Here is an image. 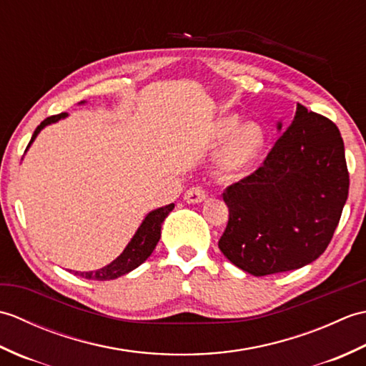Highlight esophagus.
<instances>
[{"instance_id":"1","label":"esophagus","mask_w":366,"mask_h":366,"mask_svg":"<svg viewBox=\"0 0 366 366\" xmlns=\"http://www.w3.org/2000/svg\"><path fill=\"white\" fill-rule=\"evenodd\" d=\"M206 197H207L206 190L201 187V185H195V187H190L187 192H185L184 198L187 203L195 204V203H201V201L206 199Z\"/></svg>"}]
</instances>
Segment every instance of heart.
<instances>
[{
  "mask_svg": "<svg viewBox=\"0 0 366 366\" xmlns=\"http://www.w3.org/2000/svg\"><path fill=\"white\" fill-rule=\"evenodd\" d=\"M237 127V121L229 119L223 124V135H231L232 132ZM264 142L262 132L258 126H253V124H248V126H244L242 129H239L236 132V135L232 137L231 143L228 146L227 151V157H224V162L229 168H240L247 165L250 162L256 152L261 149Z\"/></svg>",
  "mask_w": 366,
  "mask_h": 366,
  "instance_id": "1",
  "label": "heart"
}]
</instances>
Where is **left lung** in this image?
I'll list each match as a JSON object with an SVG mask.
<instances>
[{"instance_id":"left-lung-1","label":"left lung","mask_w":366,"mask_h":366,"mask_svg":"<svg viewBox=\"0 0 366 366\" xmlns=\"http://www.w3.org/2000/svg\"><path fill=\"white\" fill-rule=\"evenodd\" d=\"M347 192L338 127L297 105L290 129L261 167L224 189L229 217L219 248L254 277L300 269L330 244Z\"/></svg>"}]
</instances>
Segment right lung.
Wrapping results in <instances>:
<instances>
[{
    "instance_id": "obj_1",
    "label": "right lung",
    "mask_w": 366,
    "mask_h": 366,
    "mask_svg": "<svg viewBox=\"0 0 366 366\" xmlns=\"http://www.w3.org/2000/svg\"><path fill=\"white\" fill-rule=\"evenodd\" d=\"M64 116L66 113H59V114L49 116V118L44 119L34 130L29 144L33 143L36 135L41 132V129L46 126V124L56 122L58 119L64 118ZM173 207L174 204H168L165 207L157 209V211H152L151 214H147L144 222L142 223V227H139L138 231L135 232L134 239H132L129 245L126 247V250H124L112 264H108V266L94 272H75V275H80L88 280H97V282H105V280H114L121 275H126L127 272L138 267L139 264L144 262L154 252V248L160 239L162 223L167 219V215L173 211Z\"/></svg>"
}]
</instances>
